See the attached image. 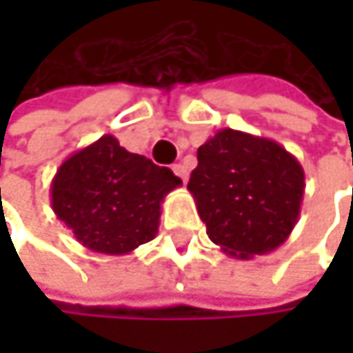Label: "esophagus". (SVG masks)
Segmentation results:
<instances>
[{"label":"esophagus","mask_w":353,"mask_h":353,"mask_svg":"<svg viewBox=\"0 0 353 353\" xmlns=\"http://www.w3.org/2000/svg\"><path fill=\"white\" fill-rule=\"evenodd\" d=\"M172 170H174V174H176L181 181H185V179H188V170H185V165H183V163H176Z\"/></svg>","instance_id":"obj_1"}]
</instances>
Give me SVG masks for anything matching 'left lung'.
<instances>
[{
    "mask_svg": "<svg viewBox=\"0 0 353 353\" xmlns=\"http://www.w3.org/2000/svg\"><path fill=\"white\" fill-rule=\"evenodd\" d=\"M188 190L212 243L249 259L282 245L303 204V165L272 139L223 128L198 149Z\"/></svg>",
    "mask_w": 353,
    "mask_h": 353,
    "instance_id": "1",
    "label": "left lung"
}]
</instances>
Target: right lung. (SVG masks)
<instances>
[{"instance_id":"obj_1","label":"right lung","mask_w":353,"mask_h":353,"mask_svg":"<svg viewBox=\"0 0 353 353\" xmlns=\"http://www.w3.org/2000/svg\"><path fill=\"white\" fill-rule=\"evenodd\" d=\"M179 183L172 170L128 153L104 134L61 163L50 183V206L83 247L124 255L157 235L161 202Z\"/></svg>"}]
</instances>
